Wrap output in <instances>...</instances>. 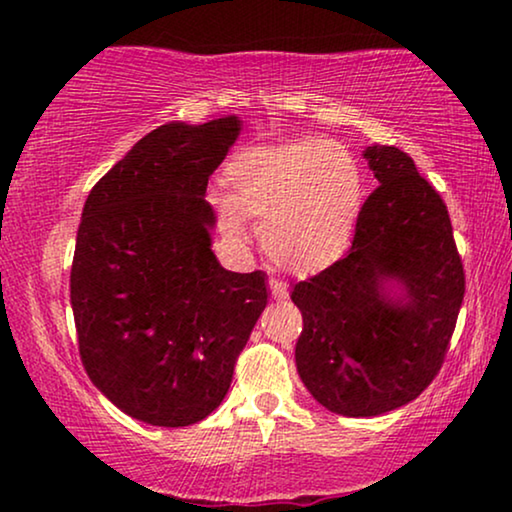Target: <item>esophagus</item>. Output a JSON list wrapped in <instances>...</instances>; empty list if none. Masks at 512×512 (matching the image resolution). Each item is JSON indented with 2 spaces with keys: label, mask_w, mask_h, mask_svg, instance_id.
I'll return each mask as SVG.
<instances>
[{
  "label": "esophagus",
  "mask_w": 512,
  "mask_h": 512,
  "mask_svg": "<svg viewBox=\"0 0 512 512\" xmlns=\"http://www.w3.org/2000/svg\"><path fill=\"white\" fill-rule=\"evenodd\" d=\"M270 291H272V296L279 298V300L289 296V286H286L282 279H270Z\"/></svg>",
  "instance_id": "1"
}]
</instances>
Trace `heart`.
Listing matches in <instances>:
<instances>
[{"label": "heart", "instance_id": "b5f03b06", "mask_svg": "<svg viewBox=\"0 0 512 512\" xmlns=\"http://www.w3.org/2000/svg\"><path fill=\"white\" fill-rule=\"evenodd\" d=\"M230 195L219 209L233 233L244 216L261 219L258 237L272 261L317 272L349 247L363 205V174L352 153L326 139L247 149L230 160Z\"/></svg>", "mask_w": 512, "mask_h": 512}]
</instances>
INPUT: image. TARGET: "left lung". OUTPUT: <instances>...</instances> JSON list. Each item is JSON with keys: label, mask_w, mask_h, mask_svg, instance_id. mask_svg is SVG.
<instances>
[{"label": "left lung", "mask_w": 512, "mask_h": 512, "mask_svg": "<svg viewBox=\"0 0 512 512\" xmlns=\"http://www.w3.org/2000/svg\"><path fill=\"white\" fill-rule=\"evenodd\" d=\"M380 186L363 202L347 256L293 286L303 312L298 373L345 417L415 401L443 366L466 277L440 193L396 146L363 153Z\"/></svg>", "instance_id": "obj_1"}]
</instances>
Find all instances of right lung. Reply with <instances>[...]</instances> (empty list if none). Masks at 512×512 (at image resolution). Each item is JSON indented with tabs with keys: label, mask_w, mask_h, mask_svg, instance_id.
<instances>
[{
	"label": "right lung",
	"mask_w": 512,
	"mask_h": 512,
	"mask_svg": "<svg viewBox=\"0 0 512 512\" xmlns=\"http://www.w3.org/2000/svg\"><path fill=\"white\" fill-rule=\"evenodd\" d=\"M235 116L160 125L90 191L69 275L83 368L125 415L191 426L219 408L268 305L261 270H223L207 181Z\"/></svg>",
	"instance_id": "right-lung-1"
}]
</instances>
